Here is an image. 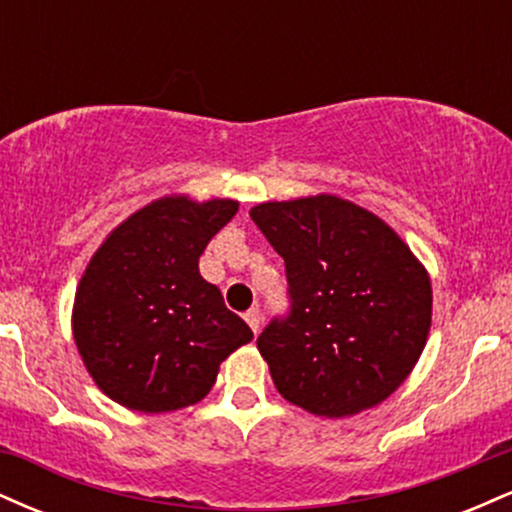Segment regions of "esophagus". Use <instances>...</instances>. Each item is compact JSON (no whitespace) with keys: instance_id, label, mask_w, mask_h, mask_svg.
<instances>
[{"instance_id":"obj_1","label":"esophagus","mask_w":512,"mask_h":512,"mask_svg":"<svg viewBox=\"0 0 512 512\" xmlns=\"http://www.w3.org/2000/svg\"><path fill=\"white\" fill-rule=\"evenodd\" d=\"M245 320H248V325H250V330L252 332H260V327H262V313H260V308H250L248 313H245Z\"/></svg>"}]
</instances>
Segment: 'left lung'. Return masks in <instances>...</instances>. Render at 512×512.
<instances>
[{"mask_svg":"<svg viewBox=\"0 0 512 512\" xmlns=\"http://www.w3.org/2000/svg\"><path fill=\"white\" fill-rule=\"evenodd\" d=\"M250 219L284 257L289 281V310L257 337L279 395L317 416L390 397L431 327V281L402 238L330 195L257 204Z\"/></svg>","mask_w":512,"mask_h":512,"instance_id":"8db88e82","label":"left lung"}]
</instances>
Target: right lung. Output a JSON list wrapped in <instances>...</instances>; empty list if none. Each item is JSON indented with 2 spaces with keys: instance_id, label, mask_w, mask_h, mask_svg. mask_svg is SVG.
I'll return each mask as SVG.
<instances>
[{
  "instance_id": "right-lung-1",
  "label": "right lung",
  "mask_w": 512,
  "mask_h": 512,
  "mask_svg": "<svg viewBox=\"0 0 512 512\" xmlns=\"http://www.w3.org/2000/svg\"><path fill=\"white\" fill-rule=\"evenodd\" d=\"M236 211L233 199H158L93 255L76 291L74 339L88 373L122 407H190L214 387L223 358L252 339L199 274V255Z\"/></svg>"
}]
</instances>
